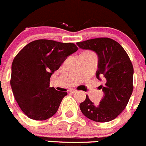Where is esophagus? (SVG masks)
<instances>
[{
  "instance_id": "1",
  "label": "esophagus",
  "mask_w": 146,
  "mask_h": 146,
  "mask_svg": "<svg viewBox=\"0 0 146 146\" xmlns=\"http://www.w3.org/2000/svg\"><path fill=\"white\" fill-rule=\"evenodd\" d=\"M70 93H72V94H75V93H77L78 91H77V90H76V89H70Z\"/></svg>"
}]
</instances>
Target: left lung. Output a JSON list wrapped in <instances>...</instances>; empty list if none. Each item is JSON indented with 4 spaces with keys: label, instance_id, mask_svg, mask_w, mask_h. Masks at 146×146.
Instances as JSON below:
<instances>
[{
    "label": "left lung",
    "instance_id": "obj_1",
    "mask_svg": "<svg viewBox=\"0 0 146 146\" xmlns=\"http://www.w3.org/2000/svg\"><path fill=\"white\" fill-rule=\"evenodd\" d=\"M84 50L97 54L98 69L96 77L101 85L104 96L95 104L86 96L80 104L84 116L95 122H106L115 119L125 110L133 93V67L125 50L116 41L107 37L88 39L76 43Z\"/></svg>",
    "mask_w": 146,
    "mask_h": 146
}]
</instances>
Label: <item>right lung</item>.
<instances>
[{
	"label": "right lung",
	"instance_id": "1",
	"mask_svg": "<svg viewBox=\"0 0 146 146\" xmlns=\"http://www.w3.org/2000/svg\"><path fill=\"white\" fill-rule=\"evenodd\" d=\"M78 50L73 43L39 39L15 57L11 86L18 104L28 117L45 120L58 110L67 92L50 87V79L66 58Z\"/></svg>",
	"mask_w": 146,
	"mask_h": 146
}]
</instances>
